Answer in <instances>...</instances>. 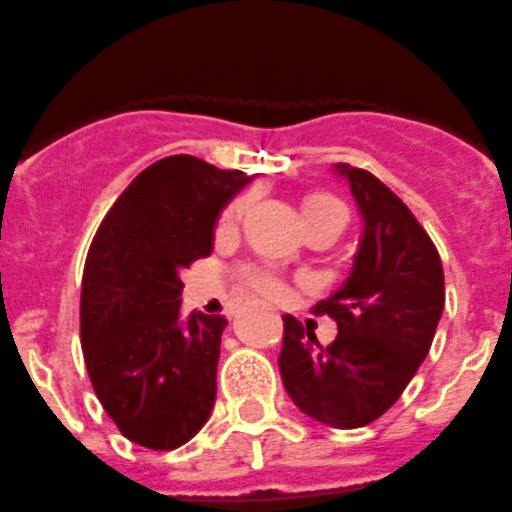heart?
<instances>
[{
	"label": "heart",
	"instance_id": "1",
	"mask_svg": "<svg viewBox=\"0 0 512 512\" xmlns=\"http://www.w3.org/2000/svg\"><path fill=\"white\" fill-rule=\"evenodd\" d=\"M245 209H247L245 197L234 199V202L224 209L222 217H219V229L237 227L242 214H245ZM318 214H336V217L346 219V209H343V204L338 202V199L328 197V194H313V197H308L303 202V217H318ZM247 283H250V288H255L257 293L267 295V298H275V295H280V290H283V285H280L278 278H272L270 272H262V270L247 272Z\"/></svg>",
	"mask_w": 512,
	"mask_h": 512
}]
</instances>
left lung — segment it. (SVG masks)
Returning <instances> with one entry per match:
<instances>
[{"instance_id": "8db88e82", "label": "left lung", "mask_w": 512, "mask_h": 512, "mask_svg": "<svg viewBox=\"0 0 512 512\" xmlns=\"http://www.w3.org/2000/svg\"><path fill=\"white\" fill-rule=\"evenodd\" d=\"M364 217V237L346 283L313 305L338 323L321 346L313 331L283 315L280 376L303 414L356 429L394 407L427 358L444 308L439 252L422 224L371 171L338 164Z\"/></svg>"}]
</instances>
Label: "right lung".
Segmentation results:
<instances>
[{
	"mask_svg": "<svg viewBox=\"0 0 512 512\" xmlns=\"http://www.w3.org/2000/svg\"><path fill=\"white\" fill-rule=\"evenodd\" d=\"M250 181L166 156L128 184L88 250L80 343L90 384L123 437L148 450H176L212 414L227 318L181 321L179 272L212 252L219 212Z\"/></svg>",
	"mask_w": 512,
	"mask_h": 512,
	"instance_id": "obj_1",
	"label": "right lung"
}]
</instances>
